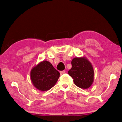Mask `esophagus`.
Returning a JSON list of instances; mask_svg holds the SVG:
<instances>
[{
  "mask_svg": "<svg viewBox=\"0 0 122 122\" xmlns=\"http://www.w3.org/2000/svg\"><path fill=\"white\" fill-rule=\"evenodd\" d=\"M60 72L61 75H62V74H64V73L66 72V71H61Z\"/></svg>",
  "mask_w": 122,
  "mask_h": 122,
  "instance_id": "obj_1",
  "label": "esophagus"
}]
</instances>
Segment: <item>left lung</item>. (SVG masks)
<instances>
[{
    "mask_svg": "<svg viewBox=\"0 0 122 122\" xmlns=\"http://www.w3.org/2000/svg\"><path fill=\"white\" fill-rule=\"evenodd\" d=\"M72 68L68 72L77 86L87 89L93 83L94 71L91 63L85 57H75L71 61Z\"/></svg>",
    "mask_w": 122,
    "mask_h": 122,
    "instance_id": "obj_1",
    "label": "left lung"
}]
</instances>
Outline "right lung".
<instances>
[{
  "label": "right lung",
  "instance_id": "1",
  "mask_svg": "<svg viewBox=\"0 0 122 122\" xmlns=\"http://www.w3.org/2000/svg\"><path fill=\"white\" fill-rule=\"evenodd\" d=\"M59 77V72L47 61L41 62L32 68L30 72L32 84L41 91H46L52 88L57 82Z\"/></svg>",
  "mask_w": 122,
  "mask_h": 122
}]
</instances>
